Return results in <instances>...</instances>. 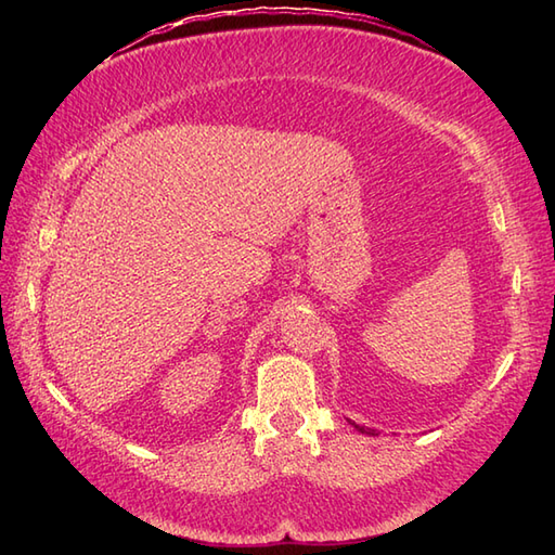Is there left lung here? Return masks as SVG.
<instances>
[{"mask_svg":"<svg viewBox=\"0 0 555 555\" xmlns=\"http://www.w3.org/2000/svg\"><path fill=\"white\" fill-rule=\"evenodd\" d=\"M356 429L362 434H374V429H364V427H360V424H356Z\"/></svg>","mask_w":555,"mask_h":555,"instance_id":"1","label":"left lung"}]
</instances>
